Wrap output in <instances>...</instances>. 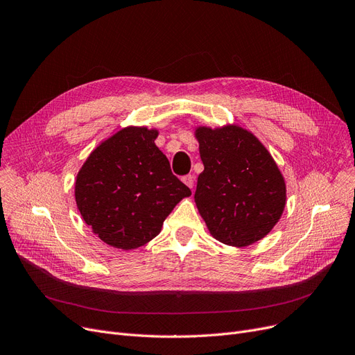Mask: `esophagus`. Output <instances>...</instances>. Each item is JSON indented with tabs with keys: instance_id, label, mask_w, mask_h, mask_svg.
Listing matches in <instances>:
<instances>
[{
	"instance_id": "esophagus-1",
	"label": "esophagus",
	"mask_w": 355,
	"mask_h": 355,
	"mask_svg": "<svg viewBox=\"0 0 355 355\" xmlns=\"http://www.w3.org/2000/svg\"><path fill=\"white\" fill-rule=\"evenodd\" d=\"M182 182H183V183H185V185H187L188 188L193 189V183H195V178H193L192 175H187V176H183V178H182Z\"/></svg>"
}]
</instances>
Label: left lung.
Listing matches in <instances>:
<instances>
[{
    "label": "left lung",
    "mask_w": 355,
    "mask_h": 355,
    "mask_svg": "<svg viewBox=\"0 0 355 355\" xmlns=\"http://www.w3.org/2000/svg\"><path fill=\"white\" fill-rule=\"evenodd\" d=\"M204 172L195 202L212 237L245 248L263 239L282 216L287 189L272 155L239 125L198 126Z\"/></svg>",
    "instance_id": "obj_1"
}]
</instances>
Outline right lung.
Instances as JSON below:
<instances>
[{"instance_id": "right-lung-1", "label": "right lung", "mask_w": 355, "mask_h": 355, "mask_svg": "<svg viewBox=\"0 0 355 355\" xmlns=\"http://www.w3.org/2000/svg\"><path fill=\"white\" fill-rule=\"evenodd\" d=\"M157 135L147 126H126L102 141L77 175L80 214L109 246H144L160 233L176 204L191 195L155 146Z\"/></svg>"}]
</instances>
